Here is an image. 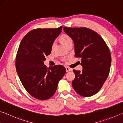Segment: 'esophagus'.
Masks as SVG:
<instances>
[{
    "instance_id": "1",
    "label": "esophagus",
    "mask_w": 123,
    "mask_h": 123,
    "mask_svg": "<svg viewBox=\"0 0 123 123\" xmlns=\"http://www.w3.org/2000/svg\"><path fill=\"white\" fill-rule=\"evenodd\" d=\"M66 69L67 72H69V71H72V69H71V68H68V67H66Z\"/></svg>"
}]
</instances>
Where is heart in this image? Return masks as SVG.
Segmentation results:
<instances>
[{
    "label": "heart",
    "mask_w": 123,
    "mask_h": 123,
    "mask_svg": "<svg viewBox=\"0 0 123 123\" xmlns=\"http://www.w3.org/2000/svg\"><path fill=\"white\" fill-rule=\"evenodd\" d=\"M60 39V41L61 42V43L65 47L66 46L67 44H68V43L70 42H72V39L70 38V37L66 34H63L61 35ZM54 47H55V43H53L51 45V50H53L54 49Z\"/></svg>",
    "instance_id": "b5f03b06"
}]
</instances>
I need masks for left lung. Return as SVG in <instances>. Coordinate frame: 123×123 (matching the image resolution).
<instances>
[{"label":"left lung","mask_w":123,"mask_h":123,"mask_svg":"<svg viewBox=\"0 0 123 123\" xmlns=\"http://www.w3.org/2000/svg\"><path fill=\"white\" fill-rule=\"evenodd\" d=\"M74 44L75 56L81 57L82 71L73 70L72 86L78 94L91 97L97 93L109 76L111 64L110 51L103 38L87 28L64 27Z\"/></svg>","instance_id":"left-lung-1"}]
</instances>
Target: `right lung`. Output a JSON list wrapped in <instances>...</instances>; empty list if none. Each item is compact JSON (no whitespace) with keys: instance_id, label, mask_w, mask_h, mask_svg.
I'll return each mask as SVG.
<instances>
[{"instance_id":"add662e5","label":"right lung","mask_w":123,"mask_h":123,"mask_svg":"<svg viewBox=\"0 0 123 123\" xmlns=\"http://www.w3.org/2000/svg\"><path fill=\"white\" fill-rule=\"evenodd\" d=\"M62 26L55 29H37L29 32L20 43L17 53V73L25 89L31 96L47 100L56 91L66 73L63 66L44 65L50 54L51 45L61 32Z\"/></svg>"}]
</instances>
